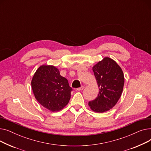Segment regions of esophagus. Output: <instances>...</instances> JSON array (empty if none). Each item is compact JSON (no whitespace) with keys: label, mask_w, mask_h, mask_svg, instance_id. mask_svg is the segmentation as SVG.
I'll return each mask as SVG.
<instances>
[{"label":"esophagus","mask_w":151,"mask_h":151,"mask_svg":"<svg viewBox=\"0 0 151 151\" xmlns=\"http://www.w3.org/2000/svg\"><path fill=\"white\" fill-rule=\"evenodd\" d=\"M84 86H81V87H80V88H77L76 89V90L77 91H82V90H83L84 89Z\"/></svg>","instance_id":"esophagus-1"}]
</instances>
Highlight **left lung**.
Here are the masks:
<instances>
[{
  "instance_id": "1",
  "label": "left lung",
  "mask_w": 151,
  "mask_h": 151,
  "mask_svg": "<svg viewBox=\"0 0 151 151\" xmlns=\"http://www.w3.org/2000/svg\"><path fill=\"white\" fill-rule=\"evenodd\" d=\"M99 88L97 97L89 102L95 112L104 113L113 108L120 99L124 85L123 71L112 59L105 57L92 67Z\"/></svg>"
}]
</instances>
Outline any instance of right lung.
Listing matches in <instances>:
<instances>
[{"instance_id":"1","label":"right lung","mask_w":151,"mask_h":151,"mask_svg":"<svg viewBox=\"0 0 151 151\" xmlns=\"http://www.w3.org/2000/svg\"><path fill=\"white\" fill-rule=\"evenodd\" d=\"M31 86L36 100L52 112L59 111L68 104L72 91L68 80L53 65L40 67L32 78Z\"/></svg>"}]
</instances>
